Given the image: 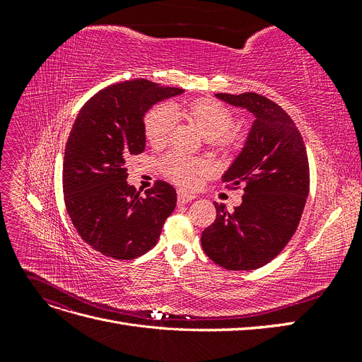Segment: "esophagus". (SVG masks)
Wrapping results in <instances>:
<instances>
[{
	"instance_id": "obj_1",
	"label": "esophagus",
	"mask_w": 362,
	"mask_h": 362,
	"mask_svg": "<svg viewBox=\"0 0 362 362\" xmlns=\"http://www.w3.org/2000/svg\"><path fill=\"white\" fill-rule=\"evenodd\" d=\"M192 199H194V194L187 193V192H184V190H178V202L180 204H187Z\"/></svg>"
}]
</instances>
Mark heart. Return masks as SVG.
<instances>
[{
  "mask_svg": "<svg viewBox=\"0 0 362 362\" xmlns=\"http://www.w3.org/2000/svg\"><path fill=\"white\" fill-rule=\"evenodd\" d=\"M173 117H184L198 128L199 133L210 139L217 148L233 145L234 136L229 133L234 119L225 105L213 100H194L187 104H170L169 107H156L145 116V136L151 146L163 148L168 144L173 129ZM164 172L185 187H192L196 177L205 170L204 164L182 154H170L163 161Z\"/></svg>",
  "mask_w": 362,
  "mask_h": 362,
  "instance_id": "obj_1",
  "label": "heart"
}]
</instances>
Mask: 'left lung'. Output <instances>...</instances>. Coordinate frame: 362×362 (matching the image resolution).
<instances>
[{
	"label": "left lung",
	"mask_w": 362,
	"mask_h": 362,
	"mask_svg": "<svg viewBox=\"0 0 362 362\" xmlns=\"http://www.w3.org/2000/svg\"><path fill=\"white\" fill-rule=\"evenodd\" d=\"M246 108L255 120L243 149L223 173L229 187L242 185V204L228 211L214 202L216 221L201 235L208 258L228 270L266 266L298 229L310 193L303 139L286 110L258 93H216Z\"/></svg>",
	"instance_id": "1"
}]
</instances>
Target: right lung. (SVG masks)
Returning a JSON list of instances; mask_svg holds the SVG:
<instances>
[{"instance_id": "1", "label": "right lung", "mask_w": 362, "mask_h": 362, "mask_svg": "<svg viewBox=\"0 0 362 362\" xmlns=\"http://www.w3.org/2000/svg\"><path fill=\"white\" fill-rule=\"evenodd\" d=\"M182 92L149 80L117 83L93 95L75 119L63 160L64 204L76 233L105 257L146 254L177 206V192L164 181L140 196L127 182L125 163L145 151L149 108Z\"/></svg>"}]
</instances>
